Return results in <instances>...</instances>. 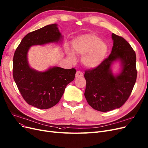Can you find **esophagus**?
<instances>
[{
    "label": "esophagus",
    "instance_id": "34e87169",
    "mask_svg": "<svg viewBox=\"0 0 148 148\" xmlns=\"http://www.w3.org/2000/svg\"><path fill=\"white\" fill-rule=\"evenodd\" d=\"M83 75V74L82 72L80 71H77L75 73V77H81Z\"/></svg>",
    "mask_w": 148,
    "mask_h": 148
}]
</instances>
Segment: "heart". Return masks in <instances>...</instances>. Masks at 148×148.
I'll return each mask as SVG.
<instances>
[{
  "mask_svg": "<svg viewBox=\"0 0 148 148\" xmlns=\"http://www.w3.org/2000/svg\"><path fill=\"white\" fill-rule=\"evenodd\" d=\"M73 48L76 53L82 54V63L88 68H95L101 63L108 50L107 45L93 34L79 37L74 41ZM70 56L74 59L73 55Z\"/></svg>",
  "mask_w": 148,
  "mask_h": 148,
  "instance_id": "obj_1",
  "label": "heart"
}]
</instances>
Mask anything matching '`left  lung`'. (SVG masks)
Listing matches in <instances>:
<instances>
[{
  "label": "left lung",
  "instance_id": "8db88e82",
  "mask_svg": "<svg viewBox=\"0 0 148 148\" xmlns=\"http://www.w3.org/2000/svg\"><path fill=\"white\" fill-rule=\"evenodd\" d=\"M112 52L99 65L85 71L84 97L94 109L103 112L122 106L133 90L137 79L136 55L130 44L122 36L112 34ZM120 60L123 69L118 76L111 73L112 62Z\"/></svg>",
  "mask_w": 148,
  "mask_h": 148
}]
</instances>
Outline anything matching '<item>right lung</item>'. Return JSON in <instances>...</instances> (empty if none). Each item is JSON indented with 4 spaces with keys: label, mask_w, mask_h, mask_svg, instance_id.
Returning a JSON list of instances; mask_svg holds the SVG:
<instances>
[{
    "label": "right lung",
    "mask_w": 148,
    "mask_h": 148,
    "mask_svg": "<svg viewBox=\"0 0 148 148\" xmlns=\"http://www.w3.org/2000/svg\"><path fill=\"white\" fill-rule=\"evenodd\" d=\"M61 38L57 25L45 26L27 34L14 53V80L25 101L40 109L51 108L59 103L67 85L74 80L76 70L56 66L38 72L29 66L27 51L32 45L57 42Z\"/></svg>",
    "instance_id": "1"
}]
</instances>
